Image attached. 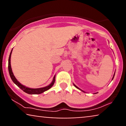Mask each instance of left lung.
I'll use <instances>...</instances> for the list:
<instances>
[{"label": "left lung", "instance_id": "8db88e82", "mask_svg": "<svg viewBox=\"0 0 126 126\" xmlns=\"http://www.w3.org/2000/svg\"><path fill=\"white\" fill-rule=\"evenodd\" d=\"M115 73H114V75H113V77H112V80H113V77H114V76H115ZM73 85H74V86H75V87L76 88H77V89H80V91H82V92H85H85H84V91H82V90H81V89H80V88H79L78 87H77V86H76V85H75V84H73ZM96 94H97V93H96Z\"/></svg>", "mask_w": 126, "mask_h": 126}]
</instances>
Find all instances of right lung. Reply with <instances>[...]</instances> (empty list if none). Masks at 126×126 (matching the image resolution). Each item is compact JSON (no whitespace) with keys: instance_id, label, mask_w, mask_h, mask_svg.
<instances>
[{"instance_id":"obj_1","label":"right lung","mask_w":126,"mask_h":126,"mask_svg":"<svg viewBox=\"0 0 126 126\" xmlns=\"http://www.w3.org/2000/svg\"><path fill=\"white\" fill-rule=\"evenodd\" d=\"M12 51H13V49L11 50V53H10L9 58H8V72H9V74L10 76V77H11V80H13L14 83L16 84V85L18 86L19 88H20L22 90H23L24 92L27 93L28 94H41L42 93L45 92V91L49 90L50 88H51L52 87V86L54 85V82H55V78H56V76H54V77H53L52 82H51L50 84H49V85L46 86V87H43V88H30L27 87L26 86L22 85V84H20L19 82L17 80V79L15 78V77L14 75L13 72L12 71L11 69V56Z\"/></svg>"}]
</instances>
